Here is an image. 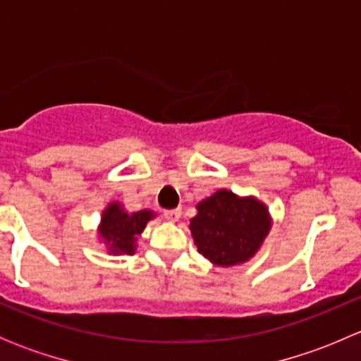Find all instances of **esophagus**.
Returning <instances> with one entry per match:
<instances>
[{
	"label": "esophagus",
	"mask_w": 361,
	"mask_h": 361,
	"mask_svg": "<svg viewBox=\"0 0 361 361\" xmlns=\"http://www.w3.org/2000/svg\"><path fill=\"white\" fill-rule=\"evenodd\" d=\"M180 214H181L180 209H166V211H164V218H166V220H169V221H176L178 218H180Z\"/></svg>",
	"instance_id": "1"
}]
</instances>
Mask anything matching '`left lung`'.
I'll use <instances>...</instances> for the list:
<instances>
[{
	"instance_id": "left-lung-1",
	"label": "left lung",
	"mask_w": 361,
	"mask_h": 361,
	"mask_svg": "<svg viewBox=\"0 0 361 361\" xmlns=\"http://www.w3.org/2000/svg\"><path fill=\"white\" fill-rule=\"evenodd\" d=\"M271 228L267 207L257 199H241L228 190H218L197 204V216L190 231L197 251L214 265L246 262L260 248Z\"/></svg>"
}]
</instances>
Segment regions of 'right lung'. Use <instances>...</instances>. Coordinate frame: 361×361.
<instances>
[{"label": "right lung", "instance_id": "add662e5", "mask_svg": "<svg viewBox=\"0 0 361 361\" xmlns=\"http://www.w3.org/2000/svg\"><path fill=\"white\" fill-rule=\"evenodd\" d=\"M150 218H154L152 211L145 209L137 213H126L118 204L113 202L103 213L101 235L110 246L111 253L133 255L136 235L143 232Z\"/></svg>", "mask_w": 361, "mask_h": 361}]
</instances>
